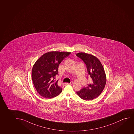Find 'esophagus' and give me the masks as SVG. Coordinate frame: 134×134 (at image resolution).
<instances>
[{
    "label": "esophagus",
    "mask_w": 134,
    "mask_h": 134,
    "mask_svg": "<svg viewBox=\"0 0 134 134\" xmlns=\"http://www.w3.org/2000/svg\"><path fill=\"white\" fill-rule=\"evenodd\" d=\"M71 85V83H63V85H64V86H66V85Z\"/></svg>",
    "instance_id": "1"
}]
</instances>
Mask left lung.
Returning <instances> with one entry per match:
<instances>
[{
	"instance_id": "left-lung-1",
	"label": "left lung",
	"mask_w": 134,
	"mask_h": 134,
	"mask_svg": "<svg viewBox=\"0 0 134 134\" xmlns=\"http://www.w3.org/2000/svg\"><path fill=\"white\" fill-rule=\"evenodd\" d=\"M76 55L86 65L88 75L91 80L90 84L77 91V93L83 100H93L100 96L106 85V76L103 67L98 58L93 55L81 52Z\"/></svg>"
}]
</instances>
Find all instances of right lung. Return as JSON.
Returning a JSON list of instances; mask_svg holds the SVG:
<instances>
[{"label":"right lung","instance_id":"obj_1","mask_svg":"<svg viewBox=\"0 0 134 134\" xmlns=\"http://www.w3.org/2000/svg\"><path fill=\"white\" fill-rule=\"evenodd\" d=\"M70 52L51 51L43 54L33 66L32 78L34 87L39 94L44 98H52L58 96L62 89L55 82L58 74L59 64Z\"/></svg>","mask_w":134,"mask_h":134}]
</instances>
